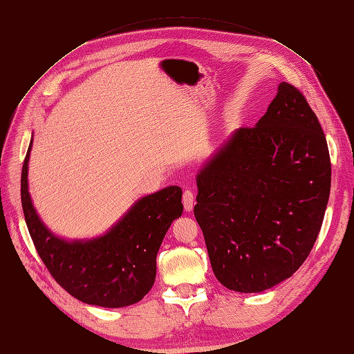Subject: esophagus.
Here are the masks:
<instances>
[{"mask_svg": "<svg viewBox=\"0 0 354 354\" xmlns=\"http://www.w3.org/2000/svg\"><path fill=\"white\" fill-rule=\"evenodd\" d=\"M183 205H185L186 211H192V208H194V205H195V195H194V192H192V190H185V194H183Z\"/></svg>", "mask_w": 354, "mask_h": 354, "instance_id": "1", "label": "esophagus"}]
</instances>
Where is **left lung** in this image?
Listing matches in <instances>:
<instances>
[{
	"instance_id": "left-lung-1",
	"label": "left lung",
	"mask_w": 354,
	"mask_h": 354,
	"mask_svg": "<svg viewBox=\"0 0 354 354\" xmlns=\"http://www.w3.org/2000/svg\"><path fill=\"white\" fill-rule=\"evenodd\" d=\"M195 217L212 272L238 292L291 277L312 251L330 190V159L316 113L281 82L255 127H242L196 176Z\"/></svg>"
}]
</instances>
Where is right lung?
<instances>
[{
  "label": "right lung",
  "instance_id": "add662e5",
  "mask_svg": "<svg viewBox=\"0 0 354 354\" xmlns=\"http://www.w3.org/2000/svg\"><path fill=\"white\" fill-rule=\"evenodd\" d=\"M26 152L20 195L26 226L38 255L55 281L82 303L116 308L131 306L151 291L156 254L171 223L183 212L181 189L168 186L138 199L103 236L66 241L50 232L32 205Z\"/></svg>",
  "mask_w": 354,
  "mask_h": 354
}]
</instances>
